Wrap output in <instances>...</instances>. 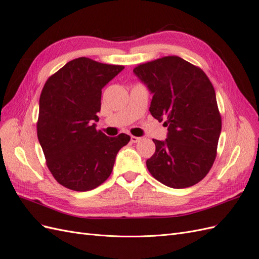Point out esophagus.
Segmentation results:
<instances>
[{"label": "esophagus", "instance_id": "34e87169", "mask_svg": "<svg viewBox=\"0 0 259 259\" xmlns=\"http://www.w3.org/2000/svg\"><path fill=\"white\" fill-rule=\"evenodd\" d=\"M140 140V137H136V136H131V142L132 143H138Z\"/></svg>", "mask_w": 259, "mask_h": 259}]
</instances>
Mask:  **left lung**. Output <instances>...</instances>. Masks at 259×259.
<instances>
[{"label":"left lung","instance_id":"left-lung-1","mask_svg":"<svg viewBox=\"0 0 259 259\" xmlns=\"http://www.w3.org/2000/svg\"><path fill=\"white\" fill-rule=\"evenodd\" d=\"M134 73L153 94L149 111L166 119L167 138L153 139L155 152L146 164L160 183L175 189L204 178L216 158L222 116L215 90L197 66L166 56L137 66Z\"/></svg>","mask_w":259,"mask_h":259}]
</instances>
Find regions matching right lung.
Listing matches in <instances>:
<instances>
[{
    "label": "right lung",
    "instance_id": "add662e5",
    "mask_svg": "<svg viewBox=\"0 0 259 259\" xmlns=\"http://www.w3.org/2000/svg\"><path fill=\"white\" fill-rule=\"evenodd\" d=\"M124 69L80 57L51 75L42 90L37 138L52 175L64 187L89 191L110 176L115 156L131 137L96 130L101 90Z\"/></svg>",
    "mask_w": 259,
    "mask_h": 259
}]
</instances>
